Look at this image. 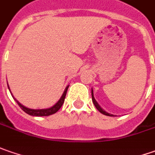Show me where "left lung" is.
I'll return each instance as SVG.
<instances>
[{
    "label": "left lung",
    "mask_w": 155,
    "mask_h": 155,
    "mask_svg": "<svg viewBox=\"0 0 155 155\" xmlns=\"http://www.w3.org/2000/svg\"><path fill=\"white\" fill-rule=\"evenodd\" d=\"M92 99H93V102H94V105H95V107L98 109V110H99V112H101L102 114H104L105 115V116H109V117H113V115H111V114H109V113H107L106 111H104V110L102 109L100 106L99 105V104L97 103V101L95 100V99H94V91H93V89H92Z\"/></svg>",
    "instance_id": "left-lung-1"
}]
</instances>
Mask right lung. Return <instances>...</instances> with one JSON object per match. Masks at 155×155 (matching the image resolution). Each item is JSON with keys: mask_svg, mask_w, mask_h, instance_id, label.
Here are the masks:
<instances>
[{"mask_svg": "<svg viewBox=\"0 0 155 155\" xmlns=\"http://www.w3.org/2000/svg\"><path fill=\"white\" fill-rule=\"evenodd\" d=\"M69 86H68L66 89H65V91H64V93L62 94V96H61V98L59 99V101L56 103L55 105H53L52 107L51 108H48V109H41V110H33V109H29V108H27V107H25L24 105H22V104L19 103L16 99H15V101L17 102V104H19V106L21 108V109L24 110L25 113H27V114L31 115V116H36V117H46V116H50V115L54 114V113H56V111H58L59 109L61 107V105L62 104L64 103V99H65V97H66V94H67V91H68V88ZM8 89H9V87H8Z\"/></svg>", "mask_w": 155, "mask_h": 155, "instance_id": "right-lung-1", "label": "right lung"}]
</instances>
